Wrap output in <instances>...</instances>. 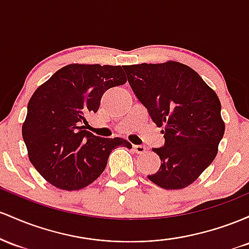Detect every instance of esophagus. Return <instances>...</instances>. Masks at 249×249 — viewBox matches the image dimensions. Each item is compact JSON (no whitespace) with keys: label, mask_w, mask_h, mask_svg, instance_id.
<instances>
[{"label":"esophagus","mask_w":249,"mask_h":249,"mask_svg":"<svg viewBox=\"0 0 249 249\" xmlns=\"http://www.w3.org/2000/svg\"><path fill=\"white\" fill-rule=\"evenodd\" d=\"M133 148H134V152L138 153V154H143V153H146V150H147L146 147L139 146V144H134Z\"/></svg>","instance_id":"esophagus-1"}]
</instances>
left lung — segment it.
Here are the masks:
<instances>
[{"label":"left lung","instance_id":"8db88e82","mask_svg":"<svg viewBox=\"0 0 249 249\" xmlns=\"http://www.w3.org/2000/svg\"><path fill=\"white\" fill-rule=\"evenodd\" d=\"M134 94L164 134L154 148L160 169L148 175L164 189H182L202 174L225 134L221 103L194 69L177 61L124 66Z\"/></svg>","mask_w":249,"mask_h":249}]
</instances>
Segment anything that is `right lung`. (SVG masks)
Segmentation results:
<instances>
[{
  "label": "right lung",
  "instance_id": "obj_1",
  "mask_svg": "<svg viewBox=\"0 0 249 249\" xmlns=\"http://www.w3.org/2000/svg\"><path fill=\"white\" fill-rule=\"evenodd\" d=\"M127 82L121 66L71 63L41 85L28 102L22 136L29 160L50 185L77 191L94 182L121 138L106 139L86 130V116L96 113L106 90Z\"/></svg>",
  "mask_w": 249,
  "mask_h": 249
}]
</instances>
